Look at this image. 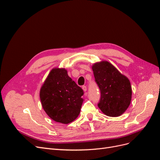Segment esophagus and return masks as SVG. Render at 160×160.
<instances>
[{
	"label": "esophagus",
	"mask_w": 160,
	"mask_h": 160,
	"mask_svg": "<svg viewBox=\"0 0 160 160\" xmlns=\"http://www.w3.org/2000/svg\"><path fill=\"white\" fill-rule=\"evenodd\" d=\"M82 89H83V90L85 92L87 91V89H87V87H86L85 85H83V87H82Z\"/></svg>",
	"instance_id": "esophagus-1"
}]
</instances>
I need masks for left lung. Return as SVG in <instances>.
<instances>
[{"label":"left lung","mask_w":160,"mask_h":160,"mask_svg":"<svg viewBox=\"0 0 160 160\" xmlns=\"http://www.w3.org/2000/svg\"><path fill=\"white\" fill-rule=\"evenodd\" d=\"M92 69L101 91L99 108L109 117H118L123 114L132 100V87L128 77L105 61L96 62Z\"/></svg>","instance_id":"8db88e82"}]
</instances>
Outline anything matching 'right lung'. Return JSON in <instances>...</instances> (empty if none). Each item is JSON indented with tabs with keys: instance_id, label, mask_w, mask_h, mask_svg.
Returning a JSON list of instances; mask_svg holds the SVG:
<instances>
[{
	"instance_id": "add662e5",
	"label": "right lung",
	"mask_w": 160,
	"mask_h": 160,
	"mask_svg": "<svg viewBox=\"0 0 160 160\" xmlns=\"http://www.w3.org/2000/svg\"><path fill=\"white\" fill-rule=\"evenodd\" d=\"M84 92L68 76L65 69H52L40 90L46 113L55 122L67 124L79 115Z\"/></svg>"
}]
</instances>
